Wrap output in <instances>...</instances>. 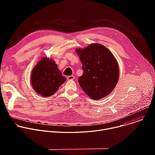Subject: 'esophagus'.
<instances>
[{"mask_svg":"<svg viewBox=\"0 0 155 155\" xmlns=\"http://www.w3.org/2000/svg\"><path fill=\"white\" fill-rule=\"evenodd\" d=\"M74 78H75V77L74 75H70V76L68 77V80H74Z\"/></svg>","mask_w":155,"mask_h":155,"instance_id":"1","label":"esophagus"}]
</instances>
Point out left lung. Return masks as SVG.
Instances as JSON below:
<instances>
[{
  "mask_svg": "<svg viewBox=\"0 0 155 155\" xmlns=\"http://www.w3.org/2000/svg\"><path fill=\"white\" fill-rule=\"evenodd\" d=\"M76 52L82 63L83 75L78 83L83 91L93 100L106 97L115 87L119 79L118 62L107 48L91 43Z\"/></svg>",
  "mask_w": 155,
  "mask_h": 155,
  "instance_id": "1",
  "label": "left lung"
}]
</instances>
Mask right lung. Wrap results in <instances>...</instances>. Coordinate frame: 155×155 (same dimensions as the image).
<instances>
[{
	"instance_id": "right-lung-1",
	"label": "right lung",
	"mask_w": 155,
	"mask_h": 155,
	"mask_svg": "<svg viewBox=\"0 0 155 155\" xmlns=\"http://www.w3.org/2000/svg\"><path fill=\"white\" fill-rule=\"evenodd\" d=\"M66 81L54 60L47 57L40 59L32 71L31 85L42 97L53 95Z\"/></svg>"
}]
</instances>
